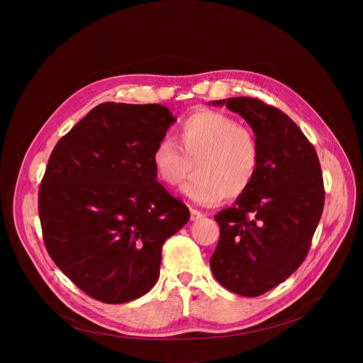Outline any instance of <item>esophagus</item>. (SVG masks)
I'll return each mask as SVG.
<instances>
[{"mask_svg":"<svg viewBox=\"0 0 363 363\" xmlns=\"http://www.w3.org/2000/svg\"><path fill=\"white\" fill-rule=\"evenodd\" d=\"M204 217V213H201L200 210H196V208H191V220L192 222H199Z\"/></svg>","mask_w":363,"mask_h":363,"instance_id":"34e87169","label":"esophagus"}]
</instances>
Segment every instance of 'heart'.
<instances>
[{
	"label": "heart",
	"instance_id": "obj_1",
	"mask_svg": "<svg viewBox=\"0 0 363 363\" xmlns=\"http://www.w3.org/2000/svg\"><path fill=\"white\" fill-rule=\"evenodd\" d=\"M178 144L160 138L152 152L157 178L179 185L194 172L182 192L200 206H217L225 197L236 199L251 186L259 166V144L255 134L238 125L232 116L210 109L189 113L177 127Z\"/></svg>",
	"mask_w": 363,
	"mask_h": 363
}]
</instances>
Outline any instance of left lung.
Listing matches in <instances>:
<instances>
[{"label":"left lung","mask_w":363,"mask_h":363,"mask_svg":"<svg viewBox=\"0 0 363 363\" xmlns=\"http://www.w3.org/2000/svg\"><path fill=\"white\" fill-rule=\"evenodd\" d=\"M242 116L259 144L251 186L214 216L220 239L210 267L228 291L259 296L303 262L324 208V182L315 149L280 109L252 98L214 101Z\"/></svg>","instance_id":"left-lung-1"}]
</instances>
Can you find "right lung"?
I'll return each mask as SVG.
<instances>
[{
    "label": "right lung",
    "mask_w": 363,
    "mask_h": 363,
    "mask_svg": "<svg viewBox=\"0 0 363 363\" xmlns=\"http://www.w3.org/2000/svg\"><path fill=\"white\" fill-rule=\"evenodd\" d=\"M175 121L163 105L105 102L48 160L39 186L45 247L72 283L101 302L146 295L159 279L164 240L189 219L152 163Z\"/></svg>",
    "instance_id": "right-lung-1"
}]
</instances>
